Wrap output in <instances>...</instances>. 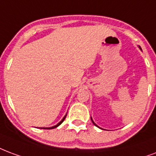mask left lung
I'll return each instance as SVG.
<instances>
[{"label":"left lung","instance_id":"obj_1","mask_svg":"<svg viewBox=\"0 0 156 156\" xmlns=\"http://www.w3.org/2000/svg\"><path fill=\"white\" fill-rule=\"evenodd\" d=\"M139 48H140V47H139ZM91 120H92V122H93V125H94V126H98L96 125V123H95V122H93V119H92V117H91ZM98 127H99V126H98ZM99 128H100V127H99Z\"/></svg>","mask_w":156,"mask_h":156}]
</instances>
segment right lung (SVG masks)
I'll list each match as a JSON object with an SVG mask.
<instances>
[{
	"instance_id": "obj_1",
	"label": "right lung",
	"mask_w": 156,
	"mask_h": 156,
	"mask_svg": "<svg viewBox=\"0 0 156 156\" xmlns=\"http://www.w3.org/2000/svg\"><path fill=\"white\" fill-rule=\"evenodd\" d=\"M66 116H67V114H66V115H65V116H63V119L61 120L60 122H58V124L56 126H52V127H43L42 129H54V128H56V127H57V126H59V125H61V123H62V122H63V121H64V119H65V117H66Z\"/></svg>"
}]
</instances>
